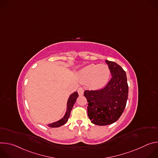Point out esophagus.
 <instances>
[{"instance_id": "34e87169", "label": "esophagus", "mask_w": 158, "mask_h": 158, "mask_svg": "<svg viewBox=\"0 0 158 158\" xmlns=\"http://www.w3.org/2000/svg\"><path fill=\"white\" fill-rule=\"evenodd\" d=\"M84 89L82 87H79L77 90V92L79 96H82L84 94Z\"/></svg>"}]
</instances>
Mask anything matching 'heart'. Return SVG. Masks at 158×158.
<instances>
[{"label": "heart", "instance_id": "1", "mask_svg": "<svg viewBox=\"0 0 158 158\" xmlns=\"http://www.w3.org/2000/svg\"><path fill=\"white\" fill-rule=\"evenodd\" d=\"M110 74V69L107 65L92 64L82 68L79 72L78 76L81 82H89L91 87L101 89L107 83Z\"/></svg>", "mask_w": 158, "mask_h": 158}]
</instances>
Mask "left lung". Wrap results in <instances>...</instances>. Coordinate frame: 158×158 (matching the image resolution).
Returning <instances> with one entry per match:
<instances>
[{"mask_svg": "<svg viewBox=\"0 0 158 158\" xmlns=\"http://www.w3.org/2000/svg\"><path fill=\"white\" fill-rule=\"evenodd\" d=\"M112 78L105 87L85 91L87 114L91 123L98 126L109 125L118 120L125 109L128 97L126 72L117 63L106 60Z\"/></svg>", "mask_w": 158, "mask_h": 158, "instance_id": "8db88e82", "label": "left lung"}]
</instances>
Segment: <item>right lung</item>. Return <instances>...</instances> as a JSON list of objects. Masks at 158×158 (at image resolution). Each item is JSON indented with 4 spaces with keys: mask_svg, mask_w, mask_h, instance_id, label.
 Segmentation results:
<instances>
[{
    "mask_svg": "<svg viewBox=\"0 0 158 158\" xmlns=\"http://www.w3.org/2000/svg\"><path fill=\"white\" fill-rule=\"evenodd\" d=\"M78 96H79V95L77 92H74L73 94H71L70 95L68 100H67V109H66V112H65V115L64 116V117L56 122L48 124V126L50 127H60V126L64 125V124H65L70 116L71 110H72Z\"/></svg>",
    "mask_w": 158,
    "mask_h": 158,
    "instance_id": "obj_1",
    "label": "right lung"
}]
</instances>
